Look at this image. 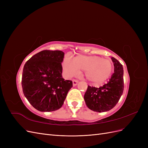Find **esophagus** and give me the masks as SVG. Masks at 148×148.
Returning <instances> with one entry per match:
<instances>
[{
	"label": "esophagus",
	"instance_id": "esophagus-1",
	"mask_svg": "<svg viewBox=\"0 0 148 148\" xmlns=\"http://www.w3.org/2000/svg\"><path fill=\"white\" fill-rule=\"evenodd\" d=\"M78 82L77 81V80L73 79V86H77V84H78Z\"/></svg>",
	"mask_w": 148,
	"mask_h": 148
}]
</instances>
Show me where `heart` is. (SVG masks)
Returning a JSON list of instances; mask_svg holds the SVG:
<instances>
[{"label":"heart","instance_id":"heart-1","mask_svg":"<svg viewBox=\"0 0 148 148\" xmlns=\"http://www.w3.org/2000/svg\"><path fill=\"white\" fill-rule=\"evenodd\" d=\"M65 75L71 78L84 71L85 77L92 84L100 85L108 79L113 71L114 66L108 59H102L96 56L79 55L75 57L73 61L69 58L64 59L62 64Z\"/></svg>","mask_w":148,"mask_h":148}]
</instances>
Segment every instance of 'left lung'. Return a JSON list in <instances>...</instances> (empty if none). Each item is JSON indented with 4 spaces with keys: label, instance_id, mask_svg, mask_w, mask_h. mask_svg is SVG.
I'll use <instances>...</instances> for the list:
<instances>
[{
    "label": "left lung",
    "instance_id": "obj_1",
    "mask_svg": "<svg viewBox=\"0 0 148 148\" xmlns=\"http://www.w3.org/2000/svg\"><path fill=\"white\" fill-rule=\"evenodd\" d=\"M111 59L114 63V72L109 82L99 88L88 86L84 96L87 107L97 112H104L114 108L123 92V66L114 57Z\"/></svg>",
    "mask_w": 148,
    "mask_h": 148
}]
</instances>
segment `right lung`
I'll use <instances>...</instances> for the list:
<instances>
[{
	"instance_id": "add662e5",
	"label": "right lung",
	"mask_w": 148,
	"mask_h": 148,
	"mask_svg": "<svg viewBox=\"0 0 148 148\" xmlns=\"http://www.w3.org/2000/svg\"><path fill=\"white\" fill-rule=\"evenodd\" d=\"M64 55L61 51H42L31 57L24 65L23 92L30 104L39 111L59 109L72 88V82L62 78Z\"/></svg>"
}]
</instances>
